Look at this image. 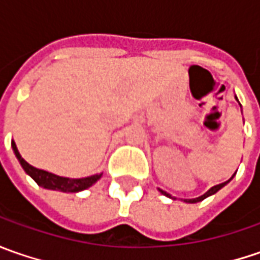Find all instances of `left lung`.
<instances>
[{
    "instance_id": "left-lung-1",
    "label": "left lung",
    "mask_w": 260,
    "mask_h": 260,
    "mask_svg": "<svg viewBox=\"0 0 260 260\" xmlns=\"http://www.w3.org/2000/svg\"><path fill=\"white\" fill-rule=\"evenodd\" d=\"M233 176H235V175H233ZM233 176H232V178H233ZM232 178H230V179H232ZM230 179H229V181H225V182H223V184L215 185V186H213L211 189H208V191H207L204 195H201V197H198V198H194V200H184V201H185V203H198V201H203V200H204V198H207V197H210V195L215 194V192H217V191H218L220 188H223V186H224L227 182H230ZM160 192H162V194L168 195V197H171V195L166 194L165 191H162V189H160Z\"/></svg>"
}]
</instances>
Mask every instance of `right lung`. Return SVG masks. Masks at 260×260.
I'll return each mask as SVG.
<instances>
[{
  "instance_id": "right-lung-1",
  "label": "right lung",
  "mask_w": 260,
  "mask_h": 260,
  "mask_svg": "<svg viewBox=\"0 0 260 260\" xmlns=\"http://www.w3.org/2000/svg\"><path fill=\"white\" fill-rule=\"evenodd\" d=\"M11 146H13V150H14L17 159L20 160L23 169L25 171V174L30 175L37 182V185L47 188V189H56V191H62V192H78V191L89 188L91 185L95 184L101 178V175H92V176L81 178V179H69V178H62V176L46 172V171H42V169H37L35 166L28 165L21 157V155L17 150V146H15L14 142L11 143Z\"/></svg>"
}]
</instances>
